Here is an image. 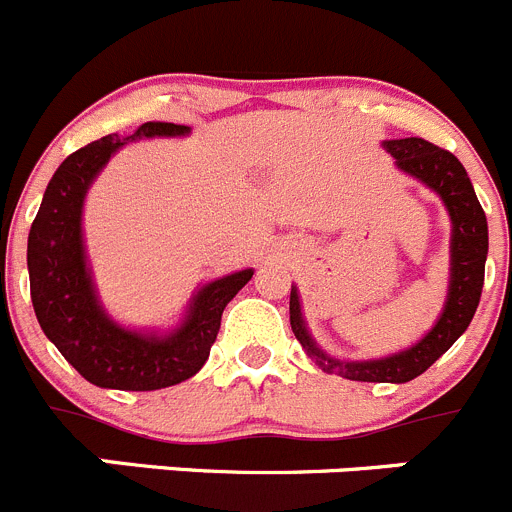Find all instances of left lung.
Segmentation results:
<instances>
[{"label": "left lung", "instance_id": "left-lung-1", "mask_svg": "<svg viewBox=\"0 0 512 512\" xmlns=\"http://www.w3.org/2000/svg\"><path fill=\"white\" fill-rule=\"evenodd\" d=\"M389 154L394 156L399 169L417 176L432 186L442 197L444 207L452 217V280L450 298L444 305L437 326L422 338L414 348L379 361H361V364H341L326 353L318 351L313 338L305 331L300 318L298 293L290 290V326L300 346L323 366V371H338L343 379L351 381H379V384H404L417 379L419 374L442 356L470 326L485 283V257H487V219L475 197L465 166L457 161L447 148H439L424 138H396L386 141Z\"/></svg>", "mask_w": 512, "mask_h": 512}]
</instances>
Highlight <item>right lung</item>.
I'll use <instances>...</instances> for the list:
<instances>
[{"mask_svg": "<svg viewBox=\"0 0 512 512\" xmlns=\"http://www.w3.org/2000/svg\"><path fill=\"white\" fill-rule=\"evenodd\" d=\"M186 131L176 123H143L126 138L111 133L78 148L50 179L32 222L27 267L37 321L65 361L103 389L156 391L191 379L207 364L227 303L252 278V270H242L199 290L184 326L169 338L123 331L95 300L80 237V209L90 181L123 143Z\"/></svg>", "mask_w": 512, "mask_h": 512, "instance_id": "add662e5", "label": "right lung"}]
</instances>
